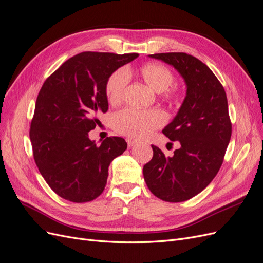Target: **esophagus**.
Listing matches in <instances>:
<instances>
[{"label":"esophagus","instance_id":"obj_1","mask_svg":"<svg viewBox=\"0 0 263 263\" xmlns=\"http://www.w3.org/2000/svg\"><path fill=\"white\" fill-rule=\"evenodd\" d=\"M135 144H136V141L134 139H130V138L127 139V145H128V147H133Z\"/></svg>","mask_w":263,"mask_h":263}]
</instances>
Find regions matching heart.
Segmentation results:
<instances>
[{
  "instance_id": "heart-1",
  "label": "heart",
  "mask_w": 263,
  "mask_h": 263,
  "mask_svg": "<svg viewBox=\"0 0 263 263\" xmlns=\"http://www.w3.org/2000/svg\"><path fill=\"white\" fill-rule=\"evenodd\" d=\"M138 73L151 90L163 92L165 99L177 101L180 91L171 85L174 76L170 68L159 62H148L142 65ZM129 77L125 69H117L109 76L105 85V92L110 104H118L123 100ZM165 123V116L158 109L138 110L125 108L114 116V128L117 133L132 138H145Z\"/></svg>"
}]
</instances>
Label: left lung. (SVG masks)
<instances>
[{
    "label": "left lung",
    "instance_id": "obj_1",
    "mask_svg": "<svg viewBox=\"0 0 263 263\" xmlns=\"http://www.w3.org/2000/svg\"><path fill=\"white\" fill-rule=\"evenodd\" d=\"M174 67L184 79L186 95L173 121L162 133L180 148L165 157L151 145L154 156L144 165L151 193L165 202L190 200L216 177L232 136L226 92L212 70L184 52L149 54Z\"/></svg>",
    "mask_w": 263,
    "mask_h": 263
}]
</instances>
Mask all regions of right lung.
<instances>
[{
  "label": "right lung",
  "instance_id": "1",
  "mask_svg": "<svg viewBox=\"0 0 263 263\" xmlns=\"http://www.w3.org/2000/svg\"><path fill=\"white\" fill-rule=\"evenodd\" d=\"M138 53L84 51L73 55L44 82L38 93L29 137L36 165L55 194L74 203L102 194L108 165L127 149L122 137L98 146L89 132L106 113L107 79Z\"/></svg>",
  "mask_w": 263,
  "mask_h": 263
}]
</instances>
